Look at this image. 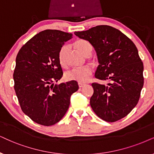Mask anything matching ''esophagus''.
<instances>
[{
    "instance_id": "esophagus-1",
    "label": "esophagus",
    "mask_w": 154,
    "mask_h": 154,
    "mask_svg": "<svg viewBox=\"0 0 154 154\" xmlns=\"http://www.w3.org/2000/svg\"><path fill=\"white\" fill-rule=\"evenodd\" d=\"M78 85H79V88H82V87H83L85 85V84H83V83H78Z\"/></svg>"
}]
</instances>
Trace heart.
Masks as SVG:
<instances>
[{"instance_id":"b5f03b06","label":"heart","mask_w":154,"mask_h":154,"mask_svg":"<svg viewBox=\"0 0 154 154\" xmlns=\"http://www.w3.org/2000/svg\"><path fill=\"white\" fill-rule=\"evenodd\" d=\"M75 48L84 55H86L89 52H91L92 47L88 41L85 40H79L75 42ZM67 50V46H63L60 49L58 53V60L62 66H65V54ZM92 74V69L89 66H85L83 67L73 68L72 69L67 72L65 77L67 80L75 81L79 83H85L88 80L89 77Z\"/></svg>"}]
</instances>
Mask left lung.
Here are the masks:
<instances>
[{
    "label": "left lung",
    "mask_w": 154,
    "mask_h": 154,
    "mask_svg": "<svg viewBox=\"0 0 154 154\" xmlns=\"http://www.w3.org/2000/svg\"><path fill=\"white\" fill-rule=\"evenodd\" d=\"M75 35L89 41L96 51L99 65L94 77L110 82L107 85L91 84V109L106 122L124 118L137 104L143 86V65L137 47L120 30L109 25Z\"/></svg>",
    "instance_id": "8db88e82"
}]
</instances>
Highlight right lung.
Segmentation results:
<instances>
[{
    "label": "right lung",
    "instance_id": "right-lung-1",
    "mask_svg": "<svg viewBox=\"0 0 154 154\" xmlns=\"http://www.w3.org/2000/svg\"><path fill=\"white\" fill-rule=\"evenodd\" d=\"M72 34L45 30L32 37L19 50L13 73L14 89L21 109L44 126L57 123L65 116L70 97L79 89L75 81L54 85L63 76L58 53Z\"/></svg>",
    "mask_w": 154,
    "mask_h": 154
}]
</instances>
